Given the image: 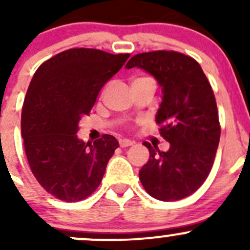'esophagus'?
I'll use <instances>...</instances> for the list:
<instances>
[{
	"mask_svg": "<svg viewBox=\"0 0 250 250\" xmlns=\"http://www.w3.org/2000/svg\"><path fill=\"white\" fill-rule=\"evenodd\" d=\"M132 145H133L132 140H128V139H121L120 140L121 147H128V146H132Z\"/></svg>",
	"mask_w": 250,
	"mask_h": 250,
	"instance_id": "1",
	"label": "esophagus"
}]
</instances>
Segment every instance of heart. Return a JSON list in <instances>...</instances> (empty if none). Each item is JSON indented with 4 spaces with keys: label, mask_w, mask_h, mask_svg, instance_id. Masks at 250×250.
Wrapping results in <instances>:
<instances>
[{
    "label": "heart",
    "mask_w": 250,
    "mask_h": 250,
    "mask_svg": "<svg viewBox=\"0 0 250 250\" xmlns=\"http://www.w3.org/2000/svg\"><path fill=\"white\" fill-rule=\"evenodd\" d=\"M148 80H152L151 77H147V76H143V77H137L133 80V83H137V82H143V81H148ZM132 83V84H133Z\"/></svg>",
    "instance_id": "b5f03b06"
}]
</instances>
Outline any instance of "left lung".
Returning <instances> with one entry per match:
<instances>
[{
    "mask_svg": "<svg viewBox=\"0 0 250 250\" xmlns=\"http://www.w3.org/2000/svg\"><path fill=\"white\" fill-rule=\"evenodd\" d=\"M135 66L155 76L162 87L156 123L161 137L170 143L167 152L144 143L150 158L139 179L156 200H183L202 186L215 160L221 128L213 89L201 65L183 53H140L125 67Z\"/></svg>",
    "mask_w": 250,
    "mask_h": 250,
    "instance_id": "obj_1",
    "label": "left lung"
}]
</instances>
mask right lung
I'll return each instance as SVG.
<instances>
[{
    "label": "right lung",
    "mask_w": 250,
    "mask_h": 250,
    "mask_svg": "<svg viewBox=\"0 0 250 250\" xmlns=\"http://www.w3.org/2000/svg\"><path fill=\"white\" fill-rule=\"evenodd\" d=\"M130 54L94 48L58 53L35 72L21 110V137L30 169L49 195L64 202L89 197L118 147L112 135L94 143L77 138L103 85Z\"/></svg>",
    "instance_id": "obj_1"
}]
</instances>
